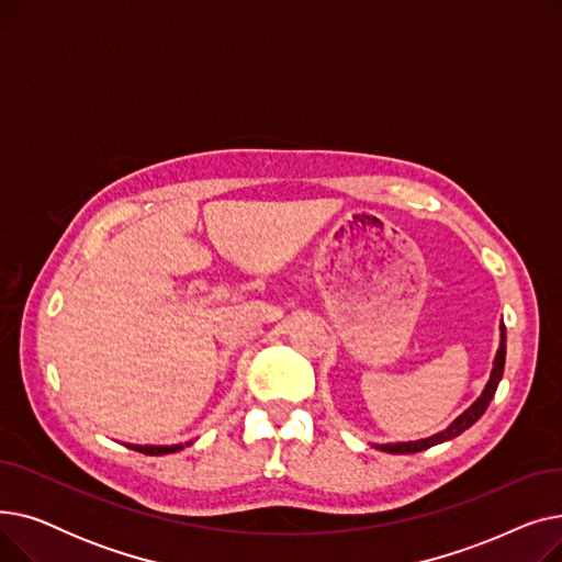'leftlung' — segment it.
I'll use <instances>...</instances> for the list:
<instances>
[{"instance_id": "obj_1", "label": "left lung", "mask_w": 562, "mask_h": 562, "mask_svg": "<svg viewBox=\"0 0 562 562\" xmlns=\"http://www.w3.org/2000/svg\"><path fill=\"white\" fill-rule=\"evenodd\" d=\"M498 330H501V341H498V350H496V358H494V364H492V373H490L487 385H485L483 394L474 403H471L453 424H449L445 430H439V432H435L430 437H424V439L396 441V445H373V449L387 451V453H417V451H426L435 445H441V441H449V439L458 437L460 432H464L469 426H474L483 417V412L487 409L490 401L496 394L501 378H504V367H506V326H504V323H501Z\"/></svg>"}]
</instances>
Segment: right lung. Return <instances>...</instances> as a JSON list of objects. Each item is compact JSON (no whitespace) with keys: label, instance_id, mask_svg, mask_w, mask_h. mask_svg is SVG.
Listing matches in <instances>:
<instances>
[{"label":"right lung","instance_id":"obj_1","mask_svg":"<svg viewBox=\"0 0 562 562\" xmlns=\"http://www.w3.org/2000/svg\"><path fill=\"white\" fill-rule=\"evenodd\" d=\"M130 449H134V451H138V453H145V456H166V453H175V451H182L184 447H189V441L187 445H172V447H143V445H127Z\"/></svg>","mask_w":562,"mask_h":562}]
</instances>
